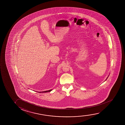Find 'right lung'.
<instances>
[{
    "label": "right lung",
    "mask_w": 125,
    "mask_h": 125,
    "mask_svg": "<svg viewBox=\"0 0 125 125\" xmlns=\"http://www.w3.org/2000/svg\"><path fill=\"white\" fill-rule=\"evenodd\" d=\"M52 90H49V91H43V92H40L39 93H46V92H50L51 91H52Z\"/></svg>",
    "instance_id": "add662e5"
}]
</instances>
